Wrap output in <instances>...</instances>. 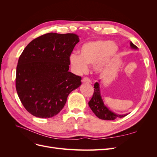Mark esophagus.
<instances>
[{
  "mask_svg": "<svg viewBox=\"0 0 157 157\" xmlns=\"http://www.w3.org/2000/svg\"><path fill=\"white\" fill-rule=\"evenodd\" d=\"M82 82L83 83H90L91 82V81H90V80L86 77H84L82 79Z\"/></svg>",
  "mask_w": 157,
  "mask_h": 157,
  "instance_id": "34e87169",
  "label": "esophagus"
}]
</instances>
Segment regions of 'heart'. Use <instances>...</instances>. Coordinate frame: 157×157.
Instances as JSON below:
<instances>
[{
	"label": "heart",
	"mask_w": 157,
	"mask_h": 157,
	"mask_svg": "<svg viewBox=\"0 0 157 157\" xmlns=\"http://www.w3.org/2000/svg\"><path fill=\"white\" fill-rule=\"evenodd\" d=\"M118 52V46L110 40L90 41L80 46V55L72 53L69 56V63L77 75L86 73L88 65H92L94 73L102 75L110 67Z\"/></svg>",
	"instance_id": "obj_1"
}]
</instances>
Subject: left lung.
Instances as JSON below:
<instances>
[{"mask_svg":"<svg viewBox=\"0 0 157 157\" xmlns=\"http://www.w3.org/2000/svg\"><path fill=\"white\" fill-rule=\"evenodd\" d=\"M130 45L132 49L138 50V48L132 42H130ZM99 82L100 81H99ZM99 82H96L94 84V92L93 96L88 102L90 108L92 109V111L96 116L101 120L105 121H113L116 119L117 118H122L126 116L128 114L121 115V114L115 113L105 105L101 97Z\"/></svg>","mask_w":157,"mask_h":157,"instance_id":"obj_1","label":"left lung"}]
</instances>
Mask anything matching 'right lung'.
Listing matches in <instances>:
<instances>
[{"label": "right lung", "mask_w": 157, "mask_h": 157, "mask_svg": "<svg viewBox=\"0 0 157 157\" xmlns=\"http://www.w3.org/2000/svg\"><path fill=\"white\" fill-rule=\"evenodd\" d=\"M79 42L75 33H49L23 50L16 68V87L23 105L39 118L56 116L81 77L69 71V56Z\"/></svg>", "instance_id": "1"}]
</instances>
